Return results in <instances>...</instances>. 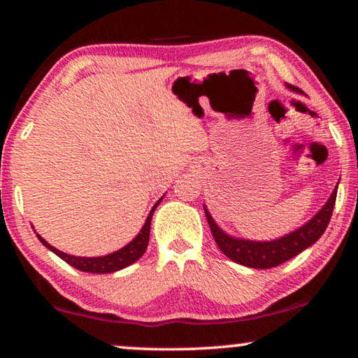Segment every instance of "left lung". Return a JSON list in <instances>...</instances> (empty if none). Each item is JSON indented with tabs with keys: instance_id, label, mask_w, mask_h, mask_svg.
<instances>
[{
	"instance_id": "1",
	"label": "left lung",
	"mask_w": 358,
	"mask_h": 358,
	"mask_svg": "<svg viewBox=\"0 0 358 358\" xmlns=\"http://www.w3.org/2000/svg\"><path fill=\"white\" fill-rule=\"evenodd\" d=\"M287 87L295 92H300L296 91V87H293L290 85H287ZM337 185H339V182H337ZM337 185L336 189L332 190L327 202L322 205V208L310 220V222L301 224V227L296 228L295 231L288 233L282 238L271 239V241H252V239L231 236V234L223 231V229L218 227L205 205L203 210L205 215H207L215 241H217L218 248L222 249L224 256L246 267L271 268L290 261L292 257L298 256V254L305 251V249L313 246V244L322 236L327 224H329L332 210H334Z\"/></svg>"
}]
</instances>
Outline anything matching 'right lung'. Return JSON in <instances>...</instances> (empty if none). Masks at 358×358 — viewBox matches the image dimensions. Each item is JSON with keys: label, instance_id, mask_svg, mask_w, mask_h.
Listing matches in <instances>:
<instances>
[{"label": "right lung", "instance_id": "1", "mask_svg": "<svg viewBox=\"0 0 358 358\" xmlns=\"http://www.w3.org/2000/svg\"><path fill=\"white\" fill-rule=\"evenodd\" d=\"M164 197V195H163ZM161 197L158 202L153 205V208L150 210L148 217L145 220V224L141 227L140 233L131 239V241L127 244V246L120 248L119 251L107 254V256H99V257H80V256H71V254H66L63 251H58L57 248H53L48 244L45 239H43L41 234H37L38 241H41L43 246L47 249H50L53 254H57L58 257L63 259L66 264H70L71 267L78 268L81 272H91V273H110V272H117L120 268L129 267L130 264H134L138 261V259L143 256V252L146 251V246H148L150 241V227H151V218H153V213L158 205L161 203Z\"/></svg>", "mask_w": 358, "mask_h": 358}]
</instances>
